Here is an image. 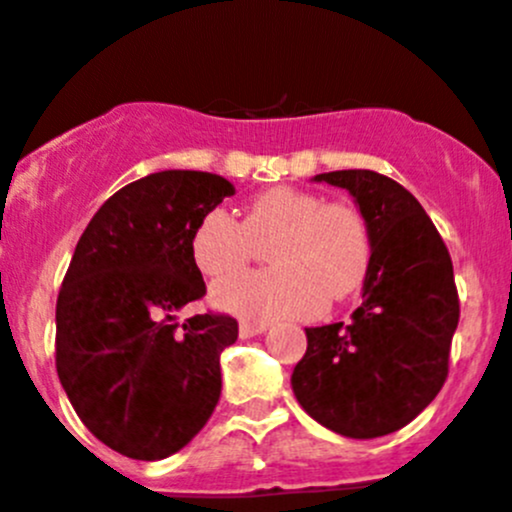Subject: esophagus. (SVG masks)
<instances>
[{
    "label": "esophagus",
    "instance_id": "1",
    "mask_svg": "<svg viewBox=\"0 0 512 512\" xmlns=\"http://www.w3.org/2000/svg\"><path fill=\"white\" fill-rule=\"evenodd\" d=\"M267 330V322H240V337L250 340V337L262 335Z\"/></svg>",
    "mask_w": 512,
    "mask_h": 512
}]
</instances>
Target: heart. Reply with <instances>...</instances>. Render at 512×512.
Masks as SVG:
<instances>
[{"instance_id":"heart-1","label":"heart","mask_w":512,"mask_h":512,"mask_svg":"<svg viewBox=\"0 0 512 512\" xmlns=\"http://www.w3.org/2000/svg\"><path fill=\"white\" fill-rule=\"evenodd\" d=\"M270 272L225 277L212 287V302L252 322L312 317L325 302L345 300L362 285L372 242L362 212L350 202L277 185L245 205L242 220L210 210L190 235V255L207 277L242 270L267 245Z\"/></svg>"}]
</instances>
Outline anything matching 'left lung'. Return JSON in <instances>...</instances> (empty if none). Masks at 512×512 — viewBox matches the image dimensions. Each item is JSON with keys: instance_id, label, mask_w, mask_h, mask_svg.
<instances>
[{"instance_id": "1", "label": "left lung", "mask_w": 512, "mask_h": 512, "mask_svg": "<svg viewBox=\"0 0 512 512\" xmlns=\"http://www.w3.org/2000/svg\"><path fill=\"white\" fill-rule=\"evenodd\" d=\"M315 182L350 192L372 255L352 320L305 330L292 393L332 433L380 438L418 418L448 377L460 320L453 262L423 205L390 177L337 170Z\"/></svg>"}]
</instances>
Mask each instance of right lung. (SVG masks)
<instances>
[{"mask_svg":"<svg viewBox=\"0 0 512 512\" xmlns=\"http://www.w3.org/2000/svg\"><path fill=\"white\" fill-rule=\"evenodd\" d=\"M235 195L212 172L165 170L114 192L74 247L57 297V375L89 433L135 460L185 448L222 390L230 315L177 312L205 295L190 255L202 215Z\"/></svg>","mask_w":512,"mask_h":512,"instance_id":"add662e5","label":"right lung"}]
</instances>
